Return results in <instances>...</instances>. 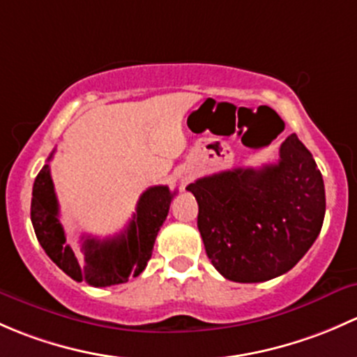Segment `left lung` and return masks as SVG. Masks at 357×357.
Here are the masks:
<instances>
[{"label":"left lung","instance_id":"left-lung-1","mask_svg":"<svg viewBox=\"0 0 357 357\" xmlns=\"http://www.w3.org/2000/svg\"><path fill=\"white\" fill-rule=\"evenodd\" d=\"M213 266L238 284L287 273L313 245L325 218V185L306 146L290 134L280 160L234 168L187 185Z\"/></svg>","mask_w":357,"mask_h":357}]
</instances>
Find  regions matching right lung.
<instances>
[{"label": "right lung", "instance_id": "obj_1", "mask_svg": "<svg viewBox=\"0 0 357 357\" xmlns=\"http://www.w3.org/2000/svg\"><path fill=\"white\" fill-rule=\"evenodd\" d=\"M53 153L47 161L53 158ZM174 194L167 185L149 187L139 197L134 218L125 232L105 241L82 237V263L67 244V235L58 220L60 208L50 165H44L32 189V227L51 261L75 282H87L93 287L125 284L130 277L141 275L151 258L154 241L167 220Z\"/></svg>", "mask_w": 357, "mask_h": 357}]
</instances>
